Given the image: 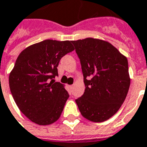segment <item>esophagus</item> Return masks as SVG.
I'll list each match as a JSON object with an SVG mask.
<instances>
[{"instance_id":"obj_1","label":"esophagus","mask_w":147,"mask_h":147,"mask_svg":"<svg viewBox=\"0 0 147 147\" xmlns=\"http://www.w3.org/2000/svg\"><path fill=\"white\" fill-rule=\"evenodd\" d=\"M73 86H74V85H71V86H70V87L71 88V89H72V88H73Z\"/></svg>"}]
</instances>
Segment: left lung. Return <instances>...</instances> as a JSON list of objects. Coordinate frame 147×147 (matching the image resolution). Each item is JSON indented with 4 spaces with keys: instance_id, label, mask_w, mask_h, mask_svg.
Masks as SVG:
<instances>
[{
    "instance_id": "obj_1",
    "label": "left lung",
    "mask_w": 147,
    "mask_h": 147,
    "mask_svg": "<svg viewBox=\"0 0 147 147\" xmlns=\"http://www.w3.org/2000/svg\"><path fill=\"white\" fill-rule=\"evenodd\" d=\"M80 60L85 92L76 100L81 115L102 122L115 115L130 86L128 60L112 44L86 38L71 41Z\"/></svg>"
}]
</instances>
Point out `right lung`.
<instances>
[{"label":"right lung","instance_id":"1","mask_svg":"<svg viewBox=\"0 0 147 147\" xmlns=\"http://www.w3.org/2000/svg\"><path fill=\"white\" fill-rule=\"evenodd\" d=\"M74 49L68 40H46L18 55L9 76L10 90L19 110L32 122L47 125L60 118L69 95L54 79L60 60Z\"/></svg>","mask_w":147,"mask_h":147}]
</instances>
